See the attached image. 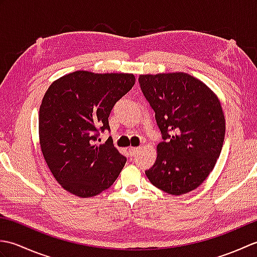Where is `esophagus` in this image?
Wrapping results in <instances>:
<instances>
[{
	"mask_svg": "<svg viewBox=\"0 0 257 257\" xmlns=\"http://www.w3.org/2000/svg\"><path fill=\"white\" fill-rule=\"evenodd\" d=\"M128 150H129L130 155H132V156H136L139 152V148H136V147H130Z\"/></svg>",
	"mask_w": 257,
	"mask_h": 257,
	"instance_id": "esophagus-1",
	"label": "esophagus"
}]
</instances>
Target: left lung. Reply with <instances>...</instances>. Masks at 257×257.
<instances>
[{
	"label": "left lung",
	"mask_w": 257,
	"mask_h": 257,
	"mask_svg": "<svg viewBox=\"0 0 257 257\" xmlns=\"http://www.w3.org/2000/svg\"><path fill=\"white\" fill-rule=\"evenodd\" d=\"M156 112L162 143L146 176L165 192L182 195L204 182L220 157L225 135L221 101L209 86L187 73L139 76Z\"/></svg>",
	"instance_id": "1"
}]
</instances>
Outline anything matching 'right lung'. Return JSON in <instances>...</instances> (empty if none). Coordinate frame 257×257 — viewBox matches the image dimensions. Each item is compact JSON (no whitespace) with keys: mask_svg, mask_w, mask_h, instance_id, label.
Here are the masks:
<instances>
[{"mask_svg":"<svg viewBox=\"0 0 257 257\" xmlns=\"http://www.w3.org/2000/svg\"><path fill=\"white\" fill-rule=\"evenodd\" d=\"M135 83L134 74L76 70L48 87L38 114L40 146L54 178L69 193L91 198L121 172L127 159L112 140L95 141L99 130H109L113 105Z\"/></svg>","mask_w":257,"mask_h":257,"instance_id":"1","label":"right lung"}]
</instances>
